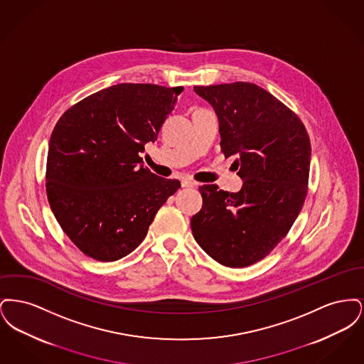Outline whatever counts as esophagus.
<instances>
[{"label":"esophagus","mask_w":364,"mask_h":364,"mask_svg":"<svg viewBox=\"0 0 364 364\" xmlns=\"http://www.w3.org/2000/svg\"><path fill=\"white\" fill-rule=\"evenodd\" d=\"M195 186H196V183L192 181L190 178H183L181 180V187L183 188H191V187H195Z\"/></svg>","instance_id":"34e87169"}]
</instances>
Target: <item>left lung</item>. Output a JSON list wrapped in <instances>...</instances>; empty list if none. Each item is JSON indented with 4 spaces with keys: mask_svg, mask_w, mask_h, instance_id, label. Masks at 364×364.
Wrapping results in <instances>:
<instances>
[{
    "mask_svg": "<svg viewBox=\"0 0 364 364\" xmlns=\"http://www.w3.org/2000/svg\"><path fill=\"white\" fill-rule=\"evenodd\" d=\"M220 122L221 151L236 156L242 190L199 187L203 206L191 218L192 235L226 267L267 257L294 225L307 196L311 143L294 112L247 82L195 86Z\"/></svg>",
    "mask_w": 364,
    "mask_h": 364,
    "instance_id": "obj_1",
    "label": "left lung"
}]
</instances>
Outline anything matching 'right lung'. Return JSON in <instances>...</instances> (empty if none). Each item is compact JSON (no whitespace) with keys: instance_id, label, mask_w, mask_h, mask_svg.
<instances>
[{"instance_id":"obj_1","label":"right lung","mask_w":364,"mask_h":364,"mask_svg":"<svg viewBox=\"0 0 364 364\" xmlns=\"http://www.w3.org/2000/svg\"><path fill=\"white\" fill-rule=\"evenodd\" d=\"M183 87L122 83L70 107L53 129L46 193L61 229L85 255L113 262L131 254L156 211L180 188L143 166Z\"/></svg>"}]
</instances>
